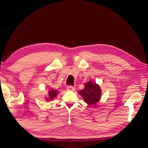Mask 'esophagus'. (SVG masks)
I'll return each mask as SVG.
<instances>
[{"mask_svg": "<svg viewBox=\"0 0 148 148\" xmlns=\"http://www.w3.org/2000/svg\"><path fill=\"white\" fill-rule=\"evenodd\" d=\"M75 90V88L72 86H68L67 87V91H74Z\"/></svg>", "mask_w": 148, "mask_h": 148, "instance_id": "esophagus-1", "label": "esophagus"}]
</instances>
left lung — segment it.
<instances>
[{
  "label": "left lung",
  "mask_w": 148,
  "mask_h": 148,
  "mask_svg": "<svg viewBox=\"0 0 148 148\" xmlns=\"http://www.w3.org/2000/svg\"><path fill=\"white\" fill-rule=\"evenodd\" d=\"M78 93L83 97L84 101L88 105L92 106L100 101L102 90L99 84L90 80L84 84V88L78 92Z\"/></svg>",
  "instance_id": "8db88e82"
}]
</instances>
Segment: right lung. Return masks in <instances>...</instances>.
I'll use <instances>...</instances> for the list:
<instances>
[{
	"instance_id": "right-lung-1",
	"label": "right lung",
	"mask_w": 148,
	"mask_h": 148,
	"mask_svg": "<svg viewBox=\"0 0 148 148\" xmlns=\"http://www.w3.org/2000/svg\"><path fill=\"white\" fill-rule=\"evenodd\" d=\"M58 92L56 90H49L48 91V97H46L45 99L47 102H49L51 101L53 99H54L55 97L57 96V95L58 94Z\"/></svg>"
}]
</instances>
